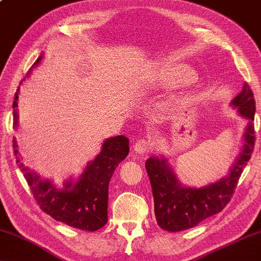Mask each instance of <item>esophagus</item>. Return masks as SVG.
<instances>
[{
	"label": "esophagus",
	"instance_id": "34e87169",
	"mask_svg": "<svg viewBox=\"0 0 261 261\" xmlns=\"http://www.w3.org/2000/svg\"><path fill=\"white\" fill-rule=\"evenodd\" d=\"M149 149H150V140L149 139L142 138V139L138 140V141H136L134 144L135 153L144 154V153H147Z\"/></svg>",
	"mask_w": 261,
	"mask_h": 261
}]
</instances>
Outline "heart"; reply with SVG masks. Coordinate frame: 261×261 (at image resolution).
I'll return each instance as SVG.
<instances>
[{
    "label": "heart",
    "instance_id": "1",
    "mask_svg": "<svg viewBox=\"0 0 261 261\" xmlns=\"http://www.w3.org/2000/svg\"><path fill=\"white\" fill-rule=\"evenodd\" d=\"M159 80L166 83L172 84V85H186L192 82L195 78L194 73L190 69L186 66H176L174 69L163 71L159 74Z\"/></svg>",
    "mask_w": 261,
    "mask_h": 261
}]
</instances>
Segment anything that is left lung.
<instances>
[{"label": "left lung", "mask_w": 261, "mask_h": 261, "mask_svg": "<svg viewBox=\"0 0 261 261\" xmlns=\"http://www.w3.org/2000/svg\"><path fill=\"white\" fill-rule=\"evenodd\" d=\"M231 106L248 122L243 135L242 149L226 176L204 187H187L179 181L175 169L164 156H150L146 161V170L153 190L156 222L163 230L178 232L194 227L202 220L218 214L230 202L254 148L255 101L247 83H244L240 93L232 99Z\"/></svg>", "instance_id": "1"}]
</instances>
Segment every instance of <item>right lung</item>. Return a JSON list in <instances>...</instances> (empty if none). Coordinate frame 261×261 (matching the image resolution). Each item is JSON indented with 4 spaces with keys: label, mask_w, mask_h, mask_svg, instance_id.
<instances>
[{
    "label": "right lung",
    "mask_w": 261,
    "mask_h": 261,
    "mask_svg": "<svg viewBox=\"0 0 261 261\" xmlns=\"http://www.w3.org/2000/svg\"><path fill=\"white\" fill-rule=\"evenodd\" d=\"M43 55L30 67L24 79L38 66ZM18 90L13 103L14 128L18 127L17 112ZM16 162L23 172L36 202L41 209L52 218L66 225L85 231H97L107 223L108 184L115 168L129 153V140L125 135L112 136L102 142L101 150L94 160L87 162L85 169L77 178L70 177L64 181L63 187H57L52 179L44 178L37 171L30 169L22 161L17 143L14 139Z\"/></svg>",
    "instance_id": "1"
}]
</instances>
